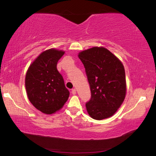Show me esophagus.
<instances>
[{
    "instance_id": "34e87169",
    "label": "esophagus",
    "mask_w": 156,
    "mask_h": 156,
    "mask_svg": "<svg viewBox=\"0 0 156 156\" xmlns=\"http://www.w3.org/2000/svg\"><path fill=\"white\" fill-rule=\"evenodd\" d=\"M72 94H76V89H72Z\"/></svg>"
}]
</instances>
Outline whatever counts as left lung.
Here are the masks:
<instances>
[{
  "instance_id": "obj_1",
  "label": "left lung",
  "mask_w": 156,
  "mask_h": 156,
  "mask_svg": "<svg viewBox=\"0 0 156 156\" xmlns=\"http://www.w3.org/2000/svg\"><path fill=\"white\" fill-rule=\"evenodd\" d=\"M78 57L84 66L91 89L87 112L96 120L109 118L120 108L126 93L122 62L104 47L82 51Z\"/></svg>"
}]
</instances>
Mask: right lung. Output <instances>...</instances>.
Segmentation results:
<instances>
[{
	"label": "right lung",
	"instance_id": "add662e5",
	"mask_svg": "<svg viewBox=\"0 0 156 156\" xmlns=\"http://www.w3.org/2000/svg\"><path fill=\"white\" fill-rule=\"evenodd\" d=\"M65 51L51 48L42 52L30 65L25 75V89L30 103L42 113L52 114L67 101L65 87L57 64Z\"/></svg>",
	"mask_w": 156,
	"mask_h": 156
}]
</instances>
